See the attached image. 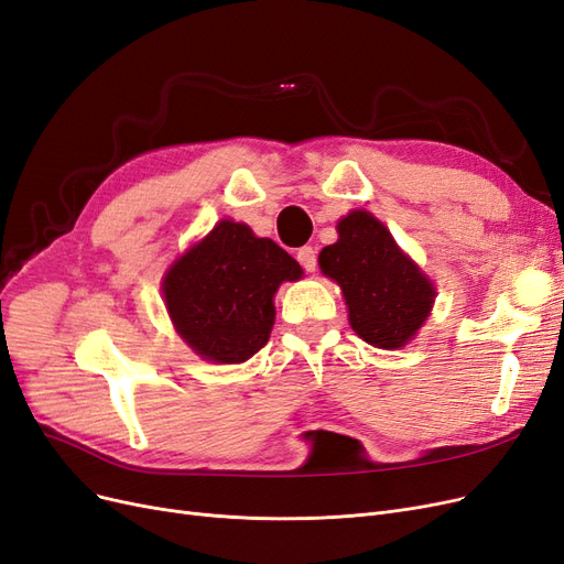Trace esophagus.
Returning <instances> with one entry per match:
<instances>
[{"instance_id": "34e87169", "label": "esophagus", "mask_w": 564, "mask_h": 564, "mask_svg": "<svg viewBox=\"0 0 564 564\" xmlns=\"http://www.w3.org/2000/svg\"><path fill=\"white\" fill-rule=\"evenodd\" d=\"M297 260H300V264H302L306 271H316L318 256H316V250L311 248V246H302V248L297 250Z\"/></svg>"}]
</instances>
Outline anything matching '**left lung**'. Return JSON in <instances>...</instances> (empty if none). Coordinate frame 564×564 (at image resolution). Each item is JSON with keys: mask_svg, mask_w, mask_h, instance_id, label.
<instances>
[{"mask_svg": "<svg viewBox=\"0 0 564 564\" xmlns=\"http://www.w3.org/2000/svg\"><path fill=\"white\" fill-rule=\"evenodd\" d=\"M337 232V243L321 250L318 264L325 276L339 283L350 327L377 348L406 346L432 311V281L365 208L344 216Z\"/></svg>", "mask_w": 564, "mask_h": 564, "instance_id": "obj_1", "label": "left lung"}]
</instances>
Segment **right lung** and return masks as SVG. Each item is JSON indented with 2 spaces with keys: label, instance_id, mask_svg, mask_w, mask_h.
<instances>
[{
  "label": "right lung",
  "instance_id": "add662e5",
  "mask_svg": "<svg viewBox=\"0 0 564 564\" xmlns=\"http://www.w3.org/2000/svg\"><path fill=\"white\" fill-rule=\"evenodd\" d=\"M302 279L295 258L243 223L220 220L170 267L162 295L170 318L199 358L237 365L253 358L274 327V295Z\"/></svg>",
  "mask_w": 564,
  "mask_h": 564
}]
</instances>
